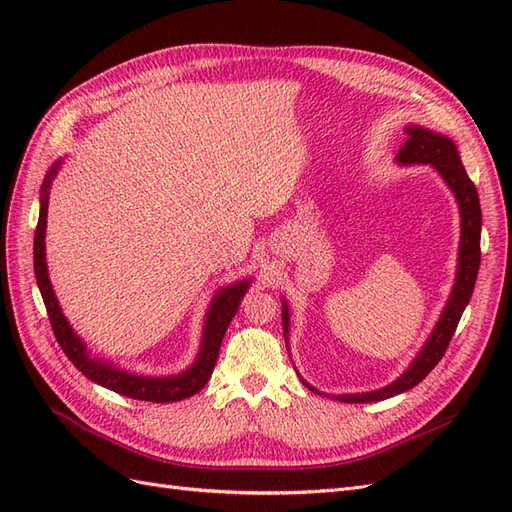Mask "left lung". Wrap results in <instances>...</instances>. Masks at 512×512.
<instances>
[{
	"instance_id": "8db88e82",
	"label": "left lung",
	"mask_w": 512,
	"mask_h": 512,
	"mask_svg": "<svg viewBox=\"0 0 512 512\" xmlns=\"http://www.w3.org/2000/svg\"><path fill=\"white\" fill-rule=\"evenodd\" d=\"M406 134H408V141L399 149L395 160L399 164H431L438 170L440 177L446 181V185L451 188V192L457 198L459 213H461V243H459V265H457L455 286L451 292V299H448L444 312L436 327H433L423 350L416 354V359L404 374L389 386H382L378 391L335 395V399L344 401V404H371V401H382L404 391H410L412 386L421 382L429 371L440 363L448 344H451V339L455 335L463 309H466V305L470 303L478 267H480V224H483V213H480L478 192L474 188V183L470 181L466 168L461 164L455 143L451 138L431 132L423 126H408ZM282 322H284V335L288 339L290 316H288L286 301L282 303ZM305 386L307 389H312L314 393H320L307 382Z\"/></svg>"
}]
</instances>
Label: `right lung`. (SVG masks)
Instances as JSON below:
<instances>
[{
  "label": "right lung",
  "instance_id": "1",
  "mask_svg": "<svg viewBox=\"0 0 512 512\" xmlns=\"http://www.w3.org/2000/svg\"><path fill=\"white\" fill-rule=\"evenodd\" d=\"M61 166V160H57L42 183V196H40V218L34 235V271L36 282L42 294V301L46 305V314H49L51 327L55 333V339L59 342L61 350L66 352L68 359L74 363V367L87 376L91 382H96L104 389H111L119 395H126L132 399L141 401H156V404H170V401H181L185 397L196 395L203 386L209 382L215 361H218L220 346L224 333L232 316L237 314L239 303L243 294L250 286V280L237 282L232 286H226L218 290L215 299L211 301V307L205 318L203 327V342H200V350L196 361L190 365V369L181 371L177 376H164V378H149V376H136L128 374V371L117 369L111 363H104L100 359H91L87 346L83 339L72 331L66 316L61 314V307L57 303V297L53 292L49 271H46V252H44V235H46V211H49V190L51 181L55 179L57 170Z\"/></svg>",
  "mask_w": 512,
  "mask_h": 512
}]
</instances>
